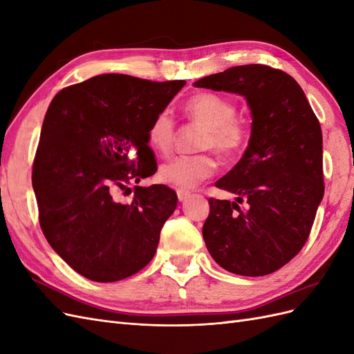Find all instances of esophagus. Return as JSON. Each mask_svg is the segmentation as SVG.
<instances>
[{
  "mask_svg": "<svg viewBox=\"0 0 354 354\" xmlns=\"http://www.w3.org/2000/svg\"><path fill=\"white\" fill-rule=\"evenodd\" d=\"M177 196H178L180 202H183L190 196V192L185 190V189H177Z\"/></svg>",
  "mask_w": 354,
  "mask_h": 354,
  "instance_id": "34e87169",
  "label": "esophagus"
}]
</instances>
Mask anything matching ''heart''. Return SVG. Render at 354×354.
I'll list each match as a JSON object with an SVG mask.
<instances>
[{
    "label": "heart",
    "mask_w": 354,
    "mask_h": 354,
    "mask_svg": "<svg viewBox=\"0 0 354 354\" xmlns=\"http://www.w3.org/2000/svg\"><path fill=\"white\" fill-rule=\"evenodd\" d=\"M185 112L192 122L203 127L199 149H212L221 158L236 155L245 143V125L236 116L234 104L212 93L192 95L185 104ZM176 124L169 111H160L149 125L147 140L160 153H167L174 142ZM216 171V160L209 155H181L167 160L159 176L167 183L180 187H194Z\"/></svg>",
    "instance_id": "b5f03b06"
}]
</instances>
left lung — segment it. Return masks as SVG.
Returning <instances> with one entry per match:
<instances>
[{
  "label": "left lung",
  "mask_w": 354,
  "mask_h": 354,
  "mask_svg": "<svg viewBox=\"0 0 354 354\" xmlns=\"http://www.w3.org/2000/svg\"><path fill=\"white\" fill-rule=\"evenodd\" d=\"M194 85L243 95L252 118L246 151L216 183L236 198L208 201L207 250L230 273L270 274L303 248L324 198L320 124L298 82L270 66H234Z\"/></svg>",
  "instance_id": "8db88e82"
}]
</instances>
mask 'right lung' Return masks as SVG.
I'll list each match as a JSON object with an SVG mask.
<instances>
[{
	"label": "right lung",
	"mask_w": 354,
	"mask_h": 354,
	"mask_svg": "<svg viewBox=\"0 0 354 354\" xmlns=\"http://www.w3.org/2000/svg\"><path fill=\"white\" fill-rule=\"evenodd\" d=\"M185 84L103 73L63 88L48 106L32 169L39 224L51 248L90 281L125 279L153 259L176 192L134 186L130 203L115 196L155 174L149 125Z\"/></svg>",
	"instance_id": "obj_1"
}]
</instances>
